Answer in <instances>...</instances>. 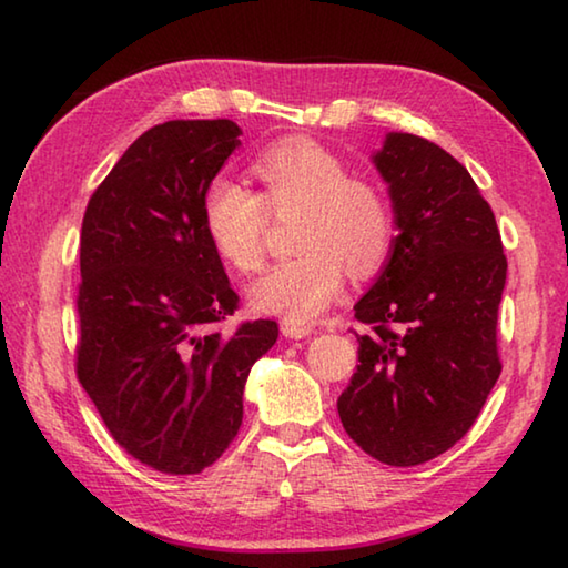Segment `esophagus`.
<instances>
[{
    "instance_id": "34e87169",
    "label": "esophagus",
    "mask_w": 568,
    "mask_h": 568,
    "mask_svg": "<svg viewBox=\"0 0 568 568\" xmlns=\"http://www.w3.org/2000/svg\"><path fill=\"white\" fill-rule=\"evenodd\" d=\"M281 331H283V335L285 338H305V335H311L313 333V325H307V323H297V321H283L281 323Z\"/></svg>"
}]
</instances>
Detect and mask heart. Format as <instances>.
Instances as JSON below:
<instances>
[{"label": "heart", "instance_id": "b5f03b06", "mask_svg": "<svg viewBox=\"0 0 568 568\" xmlns=\"http://www.w3.org/2000/svg\"><path fill=\"white\" fill-rule=\"evenodd\" d=\"M261 195L233 180L207 190L203 220L210 243L227 265L253 273L265 257L267 210H301L293 245L301 253L275 263L250 285L257 311L285 321H313L341 295L345 271L378 273L388 261L396 220L388 200L363 180H351L345 162L313 140H287L263 150L250 165Z\"/></svg>", "mask_w": 568, "mask_h": 568}]
</instances>
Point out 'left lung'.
I'll return each instance as SVG.
<instances>
[{"label":"left lung","instance_id":"1","mask_svg":"<svg viewBox=\"0 0 568 568\" xmlns=\"http://www.w3.org/2000/svg\"><path fill=\"white\" fill-rule=\"evenodd\" d=\"M373 165L398 235L358 303V371L341 423L365 454L418 466L468 434L501 376L496 348L506 255L491 205L444 148L388 132Z\"/></svg>","mask_w":568,"mask_h":568}]
</instances>
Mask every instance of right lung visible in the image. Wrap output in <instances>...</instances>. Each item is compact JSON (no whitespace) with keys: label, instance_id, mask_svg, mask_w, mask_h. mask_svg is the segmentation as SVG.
Segmentation results:
<instances>
[{"label":"right lung","instance_id":"right-lung-1","mask_svg":"<svg viewBox=\"0 0 568 568\" xmlns=\"http://www.w3.org/2000/svg\"><path fill=\"white\" fill-rule=\"evenodd\" d=\"M233 120H170L132 142L94 190L80 237L77 378L112 438L162 474L213 466L243 423L275 321L223 333L237 311L203 205L240 145Z\"/></svg>","mask_w":568,"mask_h":568}]
</instances>
